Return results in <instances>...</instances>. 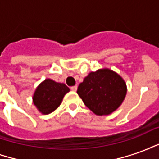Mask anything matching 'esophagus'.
Segmentation results:
<instances>
[{
	"label": "esophagus",
	"instance_id": "1",
	"mask_svg": "<svg viewBox=\"0 0 159 159\" xmlns=\"http://www.w3.org/2000/svg\"><path fill=\"white\" fill-rule=\"evenodd\" d=\"M76 89H77V86L70 87V90H71V91H74V92H76Z\"/></svg>",
	"mask_w": 159,
	"mask_h": 159
}]
</instances>
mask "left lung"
Returning <instances> with one entry per match:
<instances>
[{
  "label": "left lung",
  "instance_id": "1",
  "mask_svg": "<svg viewBox=\"0 0 159 159\" xmlns=\"http://www.w3.org/2000/svg\"><path fill=\"white\" fill-rule=\"evenodd\" d=\"M124 80L113 70L100 69L90 72L77 89V93L89 109L98 116L109 115L126 96Z\"/></svg>",
  "mask_w": 159,
  "mask_h": 159
}]
</instances>
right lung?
I'll list each match as a JSON object with an SVG mask.
<instances>
[{
  "instance_id": "right-lung-1",
  "label": "right lung",
  "mask_w": 159,
  "mask_h": 159,
  "mask_svg": "<svg viewBox=\"0 0 159 159\" xmlns=\"http://www.w3.org/2000/svg\"><path fill=\"white\" fill-rule=\"evenodd\" d=\"M69 91L70 89L65 83L46 79L36 88L33 95V103L42 114L51 113L59 107L64 96Z\"/></svg>"
}]
</instances>
